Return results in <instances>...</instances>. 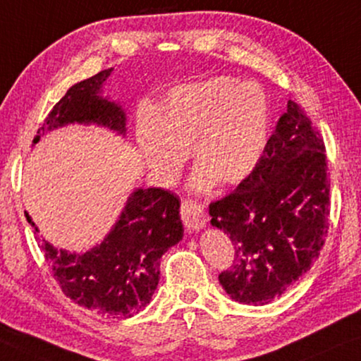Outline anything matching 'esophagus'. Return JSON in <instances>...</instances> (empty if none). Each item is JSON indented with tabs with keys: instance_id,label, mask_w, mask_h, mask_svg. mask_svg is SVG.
Instances as JSON below:
<instances>
[{
	"instance_id": "34e87169",
	"label": "esophagus",
	"mask_w": 361,
	"mask_h": 361,
	"mask_svg": "<svg viewBox=\"0 0 361 361\" xmlns=\"http://www.w3.org/2000/svg\"><path fill=\"white\" fill-rule=\"evenodd\" d=\"M181 219L188 231H200L207 222V217L204 214L202 206L191 200L181 202Z\"/></svg>"
}]
</instances>
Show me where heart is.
<instances>
[{"mask_svg":"<svg viewBox=\"0 0 361 361\" xmlns=\"http://www.w3.org/2000/svg\"><path fill=\"white\" fill-rule=\"evenodd\" d=\"M270 106L253 81L216 77L171 90L159 118L140 116L137 142L150 170L161 181L176 180L192 147L197 169L195 191L238 185L253 173L267 149Z\"/></svg>","mask_w":361,"mask_h":361,"instance_id":"b5f03b06","label":"heart"}]
</instances>
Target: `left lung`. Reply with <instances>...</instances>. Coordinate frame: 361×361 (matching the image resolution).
I'll return each mask as SVG.
<instances>
[{
    "instance_id": "left-lung-1",
    "label": "left lung",
    "mask_w": 361,
    "mask_h": 361,
    "mask_svg": "<svg viewBox=\"0 0 361 361\" xmlns=\"http://www.w3.org/2000/svg\"><path fill=\"white\" fill-rule=\"evenodd\" d=\"M326 147L294 101L276 123L253 173L211 202V224L233 245L219 283L233 301L265 306L311 270L329 229Z\"/></svg>"
}]
</instances>
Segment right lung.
I'll list each match as a JSON object with an SVG mask.
<instances>
[{
	"mask_svg": "<svg viewBox=\"0 0 361 361\" xmlns=\"http://www.w3.org/2000/svg\"><path fill=\"white\" fill-rule=\"evenodd\" d=\"M113 68L75 83L54 106L34 137L68 124H96L126 135L123 106L101 96ZM27 222L39 232L26 212ZM183 238L180 200L161 188H137L104 240L85 253L55 248L37 237L45 260L65 296L108 317H132L154 296L160 258Z\"/></svg>",
	"mask_w": 361,
	"mask_h": 361,
	"instance_id": "right-lung-1",
	"label": "right lung"
}]
</instances>
